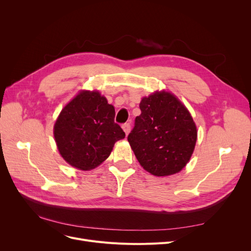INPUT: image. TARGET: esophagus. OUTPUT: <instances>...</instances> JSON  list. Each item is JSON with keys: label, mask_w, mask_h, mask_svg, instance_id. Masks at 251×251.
<instances>
[{"label": "esophagus", "mask_w": 251, "mask_h": 251, "mask_svg": "<svg viewBox=\"0 0 251 251\" xmlns=\"http://www.w3.org/2000/svg\"><path fill=\"white\" fill-rule=\"evenodd\" d=\"M122 128H123V130H124V132L126 133V135H128L129 132H130V124H129V123L124 124V125L122 126Z\"/></svg>", "instance_id": "1"}]
</instances>
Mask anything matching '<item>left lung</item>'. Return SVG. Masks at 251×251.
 Listing matches in <instances>:
<instances>
[{
	"instance_id": "1",
	"label": "left lung",
	"mask_w": 251,
	"mask_h": 251,
	"mask_svg": "<svg viewBox=\"0 0 251 251\" xmlns=\"http://www.w3.org/2000/svg\"><path fill=\"white\" fill-rule=\"evenodd\" d=\"M139 108L128 142L140 166L156 177L179 173L190 161L197 140L190 112L165 89L143 97Z\"/></svg>"
}]
</instances>
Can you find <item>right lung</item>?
Wrapping results in <instances>:
<instances>
[{
	"label": "right lung",
	"mask_w": 251,
	"mask_h": 251,
	"mask_svg": "<svg viewBox=\"0 0 251 251\" xmlns=\"http://www.w3.org/2000/svg\"><path fill=\"white\" fill-rule=\"evenodd\" d=\"M115 108L99 90H80L60 112L54 137L64 161L90 171L111 154L115 143L125 137L114 122Z\"/></svg>",
	"instance_id": "right-lung-1"
}]
</instances>
